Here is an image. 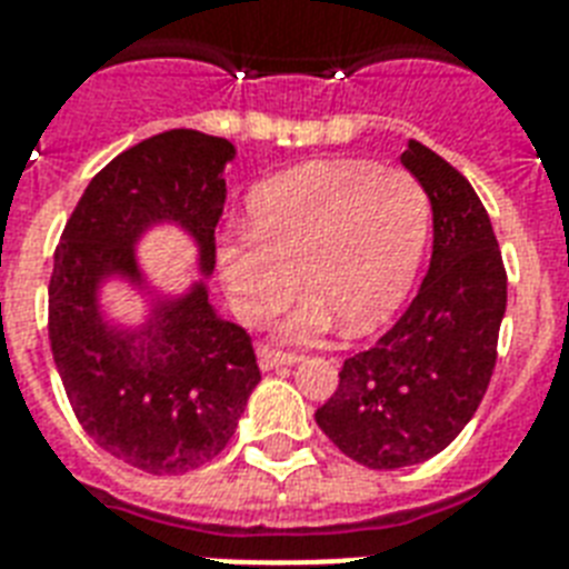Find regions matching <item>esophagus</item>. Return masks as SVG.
Segmentation results:
<instances>
[{
	"instance_id": "esophagus-1",
	"label": "esophagus",
	"mask_w": 569,
	"mask_h": 569,
	"mask_svg": "<svg viewBox=\"0 0 569 569\" xmlns=\"http://www.w3.org/2000/svg\"><path fill=\"white\" fill-rule=\"evenodd\" d=\"M301 363L298 355H286V351H271V348H259V369L262 372H274L280 366H295Z\"/></svg>"
}]
</instances>
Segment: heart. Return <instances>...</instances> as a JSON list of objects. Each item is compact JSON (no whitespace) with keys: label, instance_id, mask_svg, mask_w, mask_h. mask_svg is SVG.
Wrapping results in <instances>:
<instances>
[{"label":"heart","instance_id":"heart-1","mask_svg":"<svg viewBox=\"0 0 569 569\" xmlns=\"http://www.w3.org/2000/svg\"><path fill=\"white\" fill-rule=\"evenodd\" d=\"M431 236V197L413 173L372 162H307L253 186L248 230L218 241L232 310L271 319L301 283L310 295L280 337L310 342L337 321L369 330L410 292Z\"/></svg>","mask_w":569,"mask_h":569}]
</instances>
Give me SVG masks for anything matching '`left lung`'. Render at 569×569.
<instances>
[{
    "label": "left lung",
    "instance_id": "left-lung-1",
    "mask_svg": "<svg viewBox=\"0 0 569 569\" xmlns=\"http://www.w3.org/2000/svg\"><path fill=\"white\" fill-rule=\"evenodd\" d=\"M401 164L431 197V266L405 316L369 351L348 357L316 422L369 469L440 455L481 405L496 366L508 277L490 214L467 177L419 141Z\"/></svg>",
    "mask_w": 569,
    "mask_h": 569
}]
</instances>
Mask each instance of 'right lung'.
I'll return each mask as SVG.
<instances>
[{
  "label": "right lung",
  "instance_id": "1",
  "mask_svg": "<svg viewBox=\"0 0 569 569\" xmlns=\"http://www.w3.org/2000/svg\"><path fill=\"white\" fill-rule=\"evenodd\" d=\"M227 138L171 129L111 159L76 203L49 280V346L64 392L100 449L153 476L189 472L230 442L259 366L248 333L221 319L206 280L223 212ZM198 250L200 281L180 293L149 283L134 250L156 226ZM142 295L138 322H118L101 289Z\"/></svg>",
  "mask_w": 569,
  "mask_h": 569
}]
</instances>
